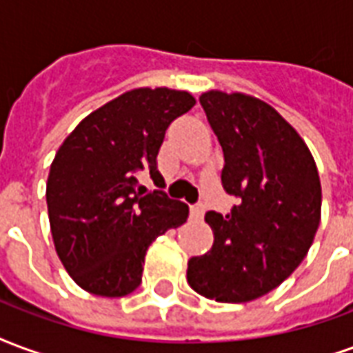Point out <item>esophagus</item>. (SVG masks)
<instances>
[{
    "mask_svg": "<svg viewBox=\"0 0 353 353\" xmlns=\"http://www.w3.org/2000/svg\"><path fill=\"white\" fill-rule=\"evenodd\" d=\"M203 214H205V207H203L201 203H197V205H192V207H190V216H192L194 220H201Z\"/></svg>",
    "mask_w": 353,
    "mask_h": 353,
    "instance_id": "obj_1",
    "label": "esophagus"
}]
</instances>
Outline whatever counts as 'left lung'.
Returning a JSON list of instances; mask_svg holds the SVG:
<instances>
[{
	"mask_svg": "<svg viewBox=\"0 0 353 353\" xmlns=\"http://www.w3.org/2000/svg\"><path fill=\"white\" fill-rule=\"evenodd\" d=\"M199 103L222 146V186L239 205L225 216L207 212L214 244L188 261V284L207 299L246 303L307 256L320 225V176L305 141L271 105L223 92Z\"/></svg>",
	"mask_w": 353,
	"mask_h": 353,
	"instance_id": "obj_1",
	"label": "left lung"
}]
</instances>
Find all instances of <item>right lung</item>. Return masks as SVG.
Masks as SVG:
<instances>
[{
  "label": "right lung",
  "instance_id": "add662e5",
  "mask_svg": "<svg viewBox=\"0 0 353 353\" xmlns=\"http://www.w3.org/2000/svg\"><path fill=\"white\" fill-rule=\"evenodd\" d=\"M195 105L188 92H125L82 120L50 165L48 220L56 252L82 290L123 297L143 280L152 241L186 222L188 205L163 190L146 192L139 174L158 184V154L173 120Z\"/></svg>",
  "mask_w": 353,
  "mask_h": 353
}]
</instances>
